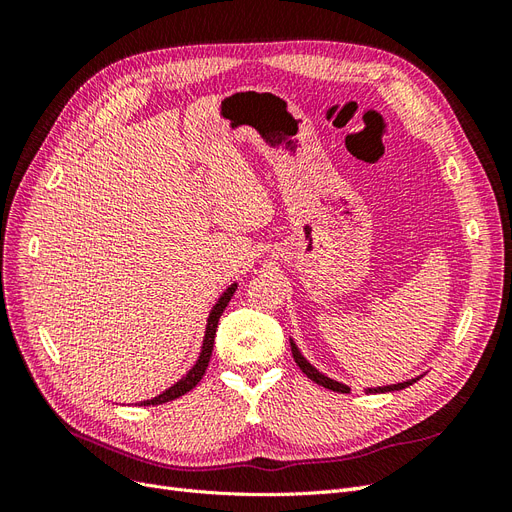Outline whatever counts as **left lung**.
<instances>
[{
	"mask_svg": "<svg viewBox=\"0 0 512 512\" xmlns=\"http://www.w3.org/2000/svg\"><path fill=\"white\" fill-rule=\"evenodd\" d=\"M290 348H292L294 363H297V365L301 367V371H303V374H305L309 380H314L316 384L324 386V389H329V391H337V393H348V391H350V386H346V384H342V382H337V380H333V378H329V376L320 374V371L305 359V356L301 354V350L297 348V344L292 342V339H290ZM416 380H418V378H412V380H406V382H397V384H389V386H376V389H365V393H391V391H401V389H406V386L414 384Z\"/></svg>",
	"mask_w": 512,
	"mask_h": 512,
	"instance_id": "obj_1",
	"label": "left lung"
}]
</instances>
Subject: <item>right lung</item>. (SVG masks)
<instances>
[{"label": "right lung", "mask_w": 512, "mask_h": 512, "mask_svg": "<svg viewBox=\"0 0 512 512\" xmlns=\"http://www.w3.org/2000/svg\"><path fill=\"white\" fill-rule=\"evenodd\" d=\"M237 290V284H232L224 290L222 297L218 299V303L213 305V309L209 312V318H207V331H205V339H203V346H200V356L198 361L194 363V367L185 374L179 382H175L170 389H166L164 393H160L158 397L153 399H147V401H141V406H158V404H166V401H173L185 393H190L194 386L203 380L205 371H207V365H209V359H211V352H213V339H215V329H218V320L220 316L224 314V309L228 305V301L232 299V294H235Z\"/></svg>", "instance_id": "add662e5"}]
</instances>
